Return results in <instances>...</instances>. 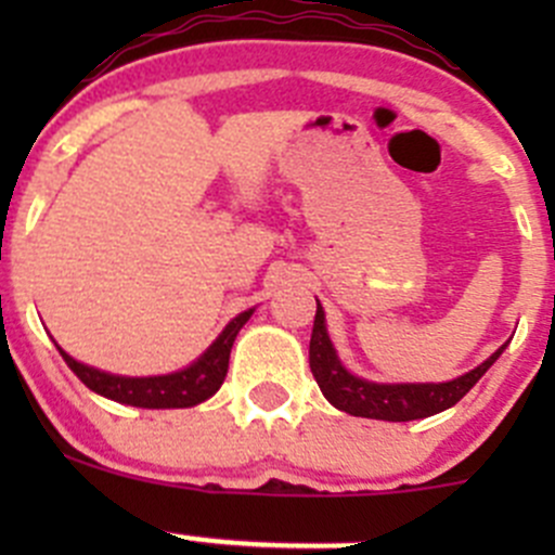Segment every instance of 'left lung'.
Here are the masks:
<instances>
[{"instance_id":"obj_1","label":"left lung","mask_w":555,"mask_h":555,"mask_svg":"<svg viewBox=\"0 0 555 555\" xmlns=\"http://www.w3.org/2000/svg\"><path fill=\"white\" fill-rule=\"evenodd\" d=\"M507 346V344H505ZM505 346L494 351L486 362H480L475 371L453 378L446 384H373L365 378H357L340 365L330 344L327 327H324V311L317 300V317H313L311 344H309V365L317 378L322 395L333 402L338 411L351 413L362 418H382V422H413V418H427L446 408L456 405L475 384L480 382L486 371L496 362V357L505 351Z\"/></svg>"}]
</instances>
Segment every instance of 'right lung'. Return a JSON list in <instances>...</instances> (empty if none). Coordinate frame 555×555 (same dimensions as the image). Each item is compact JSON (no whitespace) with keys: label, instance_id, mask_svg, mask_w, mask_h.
<instances>
[{"label":"right lung","instance_id":"1","mask_svg":"<svg viewBox=\"0 0 555 555\" xmlns=\"http://www.w3.org/2000/svg\"><path fill=\"white\" fill-rule=\"evenodd\" d=\"M251 317V309L238 313L225 330H222L220 338L204 351L198 362H193L184 371L171 373V376H153V378H126V376H112V373H102L96 367H88L82 362L72 360L64 349L61 357L66 360V365L75 371V376L80 378L88 389H93L96 395L109 397V400L122 402V405H137V408H190L198 405V402L209 400L222 382H225L228 373V360H231L233 340H236L238 330L244 327L246 319Z\"/></svg>","mask_w":555,"mask_h":555}]
</instances>
